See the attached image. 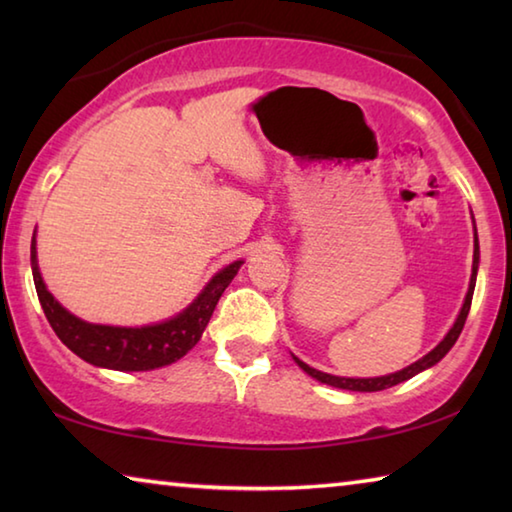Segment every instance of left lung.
Instances as JSON below:
<instances>
[{
	"mask_svg": "<svg viewBox=\"0 0 512 512\" xmlns=\"http://www.w3.org/2000/svg\"><path fill=\"white\" fill-rule=\"evenodd\" d=\"M474 221V216H472ZM476 271H479V237H476V225H474V259H472V277H470V289L465 293V300H463V307L458 311V316L454 320V325L449 332L445 334V339L440 341L436 348L431 352L424 354L422 359H418L411 366H406L397 372H391V375H381V377H339V375H329V372L323 370H316L307 366L305 361H300L298 357H293V361L298 363V366L307 372L309 377H314L320 384H327V386H334V388H341V391H354V393H377V391H386V388L402 384V381L411 379L418 375V372L427 370L431 366H436V363L445 357V354L454 348V343L458 341V336L463 332V325L467 320V314H470V305H472V296H474V287H476Z\"/></svg>",
	"mask_w": 512,
	"mask_h": 512,
	"instance_id": "1",
	"label": "left lung"
}]
</instances>
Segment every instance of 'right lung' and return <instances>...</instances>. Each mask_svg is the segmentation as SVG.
I'll list each match as a JSON object with an SVG mask.
<instances>
[{
	"label": "right lung",
	"instance_id": "right-lung-1",
	"mask_svg": "<svg viewBox=\"0 0 512 512\" xmlns=\"http://www.w3.org/2000/svg\"><path fill=\"white\" fill-rule=\"evenodd\" d=\"M241 264H244V259H237V262L221 268L219 273H214L203 291L180 314L162 320V323L142 327L99 325L74 316L72 311H67L51 296L38 266L36 235L31 239L33 282H36L38 300L51 329L76 357L97 368L121 372L155 370L183 359L201 341L205 327L214 314L216 302H219L221 293L228 289Z\"/></svg>",
	"mask_w": 512,
	"mask_h": 512
}]
</instances>
